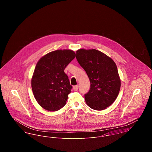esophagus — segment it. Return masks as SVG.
Returning <instances> with one entry per match:
<instances>
[{
  "instance_id": "1",
  "label": "esophagus",
  "mask_w": 152,
  "mask_h": 152,
  "mask_svg": "<svg viewBox=\"0 0 152 152\" xmlns=\"http://www.w3.org/2000/svg\"><path fill=\"white\" fill-rule=\"evenodd\" d=\"M78 89H79V86L78 85H77V86H73V89L74 90V91H77L78 90Z\"/></svg>"
}]
</instances>
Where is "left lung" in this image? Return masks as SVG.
Masks as SVG:
<instances>
[{
  "label": "left lung",
  "mask_w": 152,
  "mask_h": 152,
  "mask_svg": "<svg viewBox=\"0 0 152 152\" xmlns=\"http://www.w3.org/2000/svg\"><path fill=\"white\" fill-rule=\"evenodd\" d=\"M76 58L91 82L89 92L84 95L87 105L96 110L107 108L119 94L121 81L114 61L100 51L80 49Z\"/></svg>",
  "instance_id": "obj_1"
}]
</instances>
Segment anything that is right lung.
I'll return each mask as SVG.
<instances>
[{
	"mask_svg": "<svg viewBox=\"0 0 152 152\" xmlns=\"http://www.w3.org/2000/svg\"><path fill=\"white\" fill-rule=\"evenodd\" d=\"M75 56L72 50H56L46 54L37 62L31 87L36 101L43 108L54 112L65 105L72 86L64 71Z\"/></svg>",
	"mask_w": 152,
	"mask_h": 152,
	"instance_id": "obj_1",
	"label": "right lung"
}]
</instances>
